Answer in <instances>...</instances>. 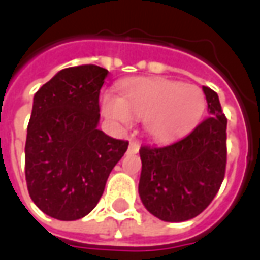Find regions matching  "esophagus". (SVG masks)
<instances>
[{"mask_svg": "<svg viewBox=\"0 0 260 260\" xmlns=\"http://www.w3.org/2000/svg\"><path fill=\"white\" fill-rule=\"evenodd\" d=\"M128 150H129L131 153H138V150H139V145H138L136 142H131Z\"/></svg>", "mask_w": 260, "mask_h": 260, "instance_id": "esophagus-1", "label": "esophagus"}]
</instances>
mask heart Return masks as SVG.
Returning <instances> with one entry per match:
<instances>
[{
    "label": "heart",
    "instance_id": "b5f03b06",
    "mask_svg": "<svg viewBox=\"0 0 260 260\" xmlns=\"http://www.w3.org/2000/svg\"><path fill=\"white\" fill-rule=\"evenodd\" d=\"M205 110V96L195 85L164 78H136L119 87L118 97H102L103 115L119 128H128L132 118L143 119L147 135L166 141L186 131Z\"/></svg>",
    "mask_w": 260,
    "mask_h": 260
}]
</instances>
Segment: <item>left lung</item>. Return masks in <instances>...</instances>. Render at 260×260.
I'll list each match as a JSON object with an SVG mask.
<instances>
[{"label": "left lung", "mask_w": 260, "mask_h": 260, "mask_svg": "<svg viewBox=\"0 0 260 260\" xmlns=\"http://www.w3.org/2000/svg\"><path fill=\"white\" fill-rule=\"evenodd\" d=\"M209 117L188 135L164 146H142L139 196L147 212L180 223L206 209L224 180L227 147L224 117L216 91L203 86Z\"/></svg>", "instance_id": "1"}]
</instances>
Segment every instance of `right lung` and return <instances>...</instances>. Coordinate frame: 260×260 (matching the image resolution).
I'll use <instances>...</instances> for the list:
<instances>
[{
    "mask_svg": "<svg viewBox=\"0 0 260 260\" xmlns=\"http://www.w3.org/2000/svg\"><path fill=\"white\" fill-rule=\"evenodd\" d=\"M107 69L80 65L59 71L33 97L25 145L31 201L50 217L72 221L94 209L128 142L97 129L99 94Z\"/></svg>",
    "mask_w": 260,
    "mask_h": 260,
    "instance_id": "add662e5",
    "label": "right lung"
}]
</instances>
